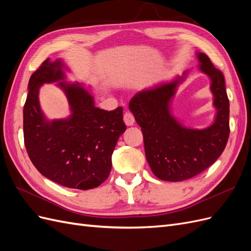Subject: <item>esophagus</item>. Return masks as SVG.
Masks as SVG:
<instances>
[{
	"instance_id": "esophagus-1",
	"label": "esophagus",
	"mask_w": 251,
	"mask_h": 251,
	"mask_svg": "<svg viewBox=\"0 0 251 251\" xmlns=\"http://www.w3.org/2000/svg\"><path fill=\"white\" fill-rule=\"evenodd\" d=\"M124 121L127 126H133L134 123H135V118L133 116V114L131 112H126L125 115H124Z\"/></svg>"
}]
</instances>
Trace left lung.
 <instances>
[{
  "mask_svg": "<svg viewBox=\"0 0 251 251\" xmlns=\"http://www.w3.org/2000/svg\"><path fill=\"white\" fill-rule=\"evenodd\" d=\"M199 69L210 78L216 118L211 126L189 128L171 114V102L179 83L186 76L143 90L128 104L143 134L144 151L150 168L163 181H183L205 171L223 153L229 137V100L223 73L209 57L197 53Z\"/></svg>",
  "mask_w": 251,
  "mask_h": 251,
  "instance_id": "8db88e82",
  "label": "left lung"
}]
</instances>
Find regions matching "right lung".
Instances as JSON below:
<instances>
[{
    "instance_id": "obj_1",
    "label": "right lung",
    "mask_w": 251,
    "mask_h": 251,
    "mask_svg": "<svg viewBox=\"0 0 251 251\" xmlns=\"http://www.w3.org/2000/svg\"><path fill=\"white\" fill-rule=\"evenodd\" d=\"M62 59L47 58L29 79L23 111L24 141L30 160L43 176L69 188L100 186L112 169V154L126 131L123 108H96L94 97L79 82L62 81ZM59 81L71 105L66 120L49 122L41 112L38 91L43 83Z\"/></svg>"
}]
</instances>
